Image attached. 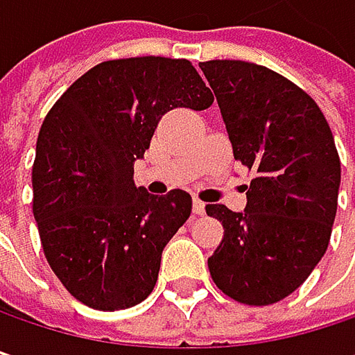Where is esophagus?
<instances>
[{
  "label": "esophagus",
  "mask_w": 355,
  "mask_h": 355,
  "mask_svg": "<svg viewBox=\"0 0 355 355\" xmlns=\"http://www.w3.org/2000/svg\"><path fill=\"white\" fill-rule=\"evenodd\" d=\"M193 214H197V216L205 214V203L201 199H193Z\"/></svg>",
  "instance_id": "obj_1"
}]
</instances>
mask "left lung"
<instances>
[{"label": "left lung", "mask_w": 355, "mask_h": 355, "mask_svg": "<svg viewBox=\"0 0 355 355\" xmlns=\"http://www.w3.org/2000/svg\"><path fill=\"white\" fill-rule=\"evenodd\" d=\"M222 110L234 160L252 173L245 211L205 205L224 226L207 267L232 300L267 306L300 288L329 247L341 162L319 105L248 61L199 63Z\"/></svg>", "instance_id": "1"}]
</instances>
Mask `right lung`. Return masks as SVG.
Listing matches in <instances>:
<instances>
[{"instance_id":"1","label":"right lung","mask_w":355,"mask_h":355,"mask_svg":"<svg viewBox=\"0 0 355 355\" xmlns=\"http://www.w3.org/2000/svg\"><path fill=\"white\" fill-rule=\"evenodd\" d=\"M214 103L187 59L103 61L46 112L36 139L33 211L44 257L82 304L123 311L146 300L162 250L191 216V195L133 182L164 112Z\"/></svg>"}]
</instances>
